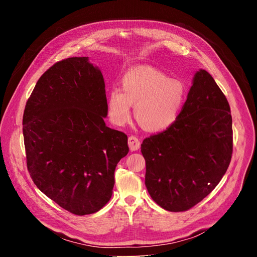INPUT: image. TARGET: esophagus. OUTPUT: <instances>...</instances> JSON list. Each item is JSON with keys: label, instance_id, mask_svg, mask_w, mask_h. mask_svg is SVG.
Returning <instances> with one entry per match:
<instances>
[{"label": "esophagus", "instance_id": "34e87169", "mask_svg": "<svg viewBox=\"0 0 257 257\" xmlns=\"http://www.w3.org/2000/svg\"><path fill=\"white\" fill-rule=\"evenodd\" d=\"M128 145H129V148H130L131 151H137V150H139L140 148H141L140 140L137 137H133V136L129 137Z\"/></svg>", "mask_w": 257, "mask_h": 257}]
</instances>
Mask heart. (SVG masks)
Here are the masks:
<instances>
[{"instance_id":"1","label":"heart","mask_w":257,"mask_h":257,"mask_svg":"<svg viewBox=\"0 0 257 257\" xmlns=\"http://www.w3.org/2000/svg\"><path fill=\"white\" fill-rule=\"evenodd\" d=\"M120 85L121 89L112 88L107 97L108 116L114 125L128 123L134 102V116L147 131H165L176 123L186 98L182 81L153 67L140 66L128 71Z\"/></svg>"}]
</instances>
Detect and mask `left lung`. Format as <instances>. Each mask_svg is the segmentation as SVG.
I'll use <instances>...</instances> for the list:
<instances>
[{
    "mask_svg": "<svg viewBox=\"0 0 257 257\" xmlns=\"http://www.w3.org/2000/svg\"><path fill=\"white\" fill-rule=\"evenodd\" d=\"M232 147L229 103L211 75L199 70L176 123L142 144L148 192L166 210L192 208L221 181Z\"/></svg>",
    "mask_w": 257,
    "mask_h": 257,
    "instance_id": "1",
    "label": "left lung"
}]
</instances>
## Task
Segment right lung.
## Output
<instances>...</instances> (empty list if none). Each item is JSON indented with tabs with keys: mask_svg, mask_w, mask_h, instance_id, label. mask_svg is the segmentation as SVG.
I'll list each match as a JSON object with an SVG mask.
<instances>
[{
	"mask_svg": "<svg viewBox=\"0 0 257 257\" xmlns=\"http://www.w3.org/2000/svg\"><path fill=\"white\" fill-rule=\"evenodd\" d=\"M104 78L88 57L56 62L39 78L26 103L23 134L35 185L77 215L110 200L114 170L128 152L124 132L107 127Z\"/></svg>",
	"mask_w": 257,
	"mask_h": 257,
	"instance_id": "1",
	"label": "right lung"
}]
</instances>
